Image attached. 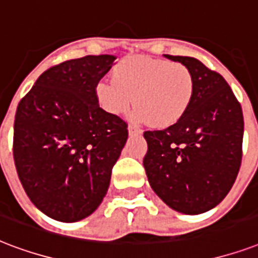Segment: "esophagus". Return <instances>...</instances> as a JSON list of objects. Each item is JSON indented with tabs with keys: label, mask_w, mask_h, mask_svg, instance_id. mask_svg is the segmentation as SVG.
Listing matches in <instances>:
<instances>
[{
	"label": "esophagus",
	"mask_w": 258,
	"mask_h": 258,
	"mask_svg": "<svg viewBox=\"0 0 258 258\" xmlns=\"http://www.w3.org/2000/svg\"><path fill=\"white\" fill-rule=\"evenodd\" d=\"M128 134L130 135H138V134H142V130L138 128L135 125H128Z\"/></svg>",
	"instance_id": "esophagus-1"
}]
</instances>
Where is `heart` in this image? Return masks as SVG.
<instances>
[{
  "mask_svg": "<svg viewBox=\"0 0 258 258\" xmlns=\"http://www.w3.org/2000/svg\"><path fill=\"white\" fill-rule=\"evenodd\" d=\"M94 93L108 113L125 115L135 104L134 120L165 128L181 120L192 105L195 77L182 63L131 56L116 64L113 78L100 80Z\"/></svg>",
  "mask_w": 258,
  "mask_h": 258,
  "instance_id": "heart-1",
  "label": "heart"
}]
</instances>
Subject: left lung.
Returning a JSON list of instances; mask_svg holds the SVG:
<instances>
[{
  "mask_svg": "<svg viewBox=\"0 0 258 258\" xmlns=\"http://www.w3.org/2000/svg\"><path fill=\"white\" fill-rule=\"evenodd\" d=\"M195 77L186 115L161 131H146L143 166L155 194L177 212L210 211L231 189L242 158L243 116L225 78L192 56L165 55Z\"/></svg>",
  "mask_w": 258,
  "mask_h": 258,
  "instance_id": "left-lung-1",
  "label": "left lung"
}]
</instances>
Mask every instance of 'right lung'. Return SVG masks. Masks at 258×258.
I'll return each mask as SVG.
<instances>
[{
    "label": "right lung",
    "mask_w": 258,
    "mask_h": 258,
    "mask_svg": "<svg viewBox=\"0 0 258 258\" xmlns=\"http://www.w3.org/2000/svg\"><path fill=\"white\" fill-rule=\"evenodd\" d=\"M115 55H88L48 69L20 101L13 158L25 194L55 221L78 222L107 195L128 131L100 108L96 85Z\"/></svg>",
    "instance_id": "1"
}]
</instances>
